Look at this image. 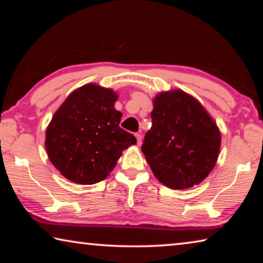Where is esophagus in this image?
<instances>
[{"label": "esophagus", "instance_id": "obj_1", "mask_svg": "<svg viewBox=\"0 0 263 263\" xmlns=\"http://www.w3.org/2000/svg\"><path fill=\"white\" fill-rule=\"evenodd\" d=\"M136 138H137V142H138V145H141V142H142V136H141V133L140 132H138V133H136Z\"/></svg>", "mask_w": 263, "mask_h": 263}]
</instances>
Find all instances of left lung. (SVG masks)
I'll use <instances>...</instances> for the list:
<instances>
[{
    "instance_id": "obj_1",
    "label": "left lung",
    "mask_w": 263,
    "mask_h": 263,
    "mask_svg": "<svg viewBox=\"0 0 263 263\" xmlns=\"http://www.w3.org/2000/svg\"><path fill=\"white\" fill-rule=\"evenodd\" d=\"M151 117L141 151L154 176L171 189L201 183L220 149V132L211 116L195 97L174 89L155 96Z\"/></svg>"
}]
</instances>
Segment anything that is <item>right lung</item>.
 I'll list each match as a JSON object with an SVG mask.
<instances>
[{
    "label": "right lung",
    "instance_id": "1",
    "mask_svg": "<svg viewBox=\"0 0 263 263\" xmlns=\"http://www.w3.org/2000/svg\"><path fill=\"white\" fill-rule=\"evenodd\" d=\"M112 89L89 83L74 90L53 115L46 128L50 161L66 179L95 184L108 177L122 152L137 139L119 127Z\"/></svg>",
    "mask_w": 263,
    "mask_h": 263
}]
</instances>
